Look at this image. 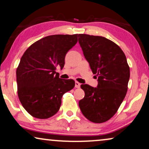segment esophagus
<instances>
[{"instance_id":"esophagus-1","label":"esophagus","mask_w":149,"mask_h":149,"mask_svg":"<svg viewBox=\"0 0 149 149\" xmlns=\"http://www.w3.org/2000/svg\"><path fill=\"white\" fill-rule=\"evenodd\" d=\"M80 87H81V83L76 81V82H75V87H76V88H79Z\"/></svg>"}]
</instances>
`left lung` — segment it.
<instances>
[{
  "label": "left lung",
  "mask_w": 149,
  "mask_h": 149,
  "mask_svg": "<svg viewBox=\"0 0 149 149\" xmlns=\"http://www.w3.org/2000/svg\"><path fill=\"white\" fill-rule=\"evenodd\" d=\"M79 42L90 68L97 77V86L82 84L85 97L79 102L83 115L91 122L103 123L117 113L125 98L130 67L121 49L107 38L80 34Z\"/></svg>",
  "instance_id": "left-lung-1"
}]
</instances>
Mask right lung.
I'll list each match as a JSON object with an SVG mask.
<instances>
[{"instance_id":"obj_1","label":"right lung","mask_w":149,"mask_h":149,"mask_svg":"<svg viewBox=\"0 0 149 149\" xmlns=\"http://www.w3.org/2000/svg\"><path fill=\"white\" fill-rule=\"evenodd\" d=\"M78 34H55L38 40L22 56L16 71L18 97L32 117L47 119L58 113L62 97L74 88L72 79L56 74L63 68L67 52L77 42Z\"/></svg>"}]
</instances>
